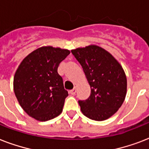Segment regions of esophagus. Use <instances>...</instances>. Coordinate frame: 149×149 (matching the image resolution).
I'll list each match as a JSON object with an SVG mask.
<instances>
[{"label":"esophagus","instance_id":"esophagus-1","mask_svg":"<svg viewBox=\"0 0 149 149\" xmlns=\"http://www.w3.org/2000/svg\"><path fill=\"white\" fill-rule=\"evenodd\" d=\"M70 93L72 94V95H75L76 94V93H77V87H74V88L72 89V90H71V91H70Z\"/></svg>","mask_w":149,"mask_h":149}]
</instances>
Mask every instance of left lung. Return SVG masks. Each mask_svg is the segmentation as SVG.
I'll use <instances>...</instances> for the list:
<instances>
[{
    "instance_id": "left-lung-1",
    "label": "left lung",
    "mask_w": 149,
    "mask_h": 149,
    "mask_svg": "<svg viewBox=\"0 0 149 149\" xmlns=\"http://www.w3.org/2000/svg\"><path fill=\"white\" fill-rule=\"evenodd\" d=\"M71 52L82 65L91 89L88 99L79 100L82 113L91 120L108 119L120 108L127 93V78L122 66L98 45Z\"/></svg>"
}]
</instances>
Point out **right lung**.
<instances>
[{"mask_svg": "<svg viewBox=\"0 0 149 149\" xmlns=\"http://www.w3.org/2000/svg\"><path fill=\"white\" fill-rule=\"evenodd\" d=\"M70 50L42 46L22 61L14 77V91L22 109L30 117L46 121L62 113L67 91L58 75L59 63Z\"/></svg>", "mask_w": 149, "mask_h": 149, "instance_id": "right-lung-1", "label": "right lung"}]
</instances>
